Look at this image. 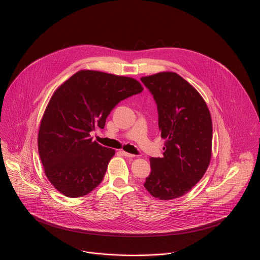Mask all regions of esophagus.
Here are the masks:
<instances>
[{"mask_svg":"<svg viewBox=\"0 0 260 260\" xmlns=\"http://www.w3.org/2000/svg\"><path fill=\"white\" fill-rule=\"evenodd\" d=\"M120 153H121L123 156H125V157H129V158H132V157H135V155H134V154L127 153V152H125V151H120Z\"/></svg>","mask_w":260,"mask_h":260,"instance_id":"esophagus-1","label":"esophagus"}]
</instances>
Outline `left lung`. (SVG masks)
<instances>
[{
  "instance_id": "8db88e82",
  "label": "left lung",
  "mask_w": 260,
  "mask_h": 260,
  "mask_svg": "<svg viewBox=\"0 0 260 260\" xmlns=\"http://www.w3.org/2000/svg\"><path fill=\"white\" fill-rule=\"evenodd\" d=\"M157 105L166 140L164 156L151 157L145 188L159 200L187 193L205 175L212 155V119L198 90L174 72L141 78Z\"/></svg>"
}]
</instances>
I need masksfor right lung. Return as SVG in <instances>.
Instances as JSON below:
<instances>
[{"mask_svg": "<svg viewBox=\"0 0 260 260\" xmlns=\"http://www.w3.org/2000/svg\"><path fill=\"white\" fill-rule=\"evenodd\" d=\"M142 90L134 78L82 70L54 91L40 123L38 150L55 189L80 198L103 181L115 150L92 142L90 132L104 128L113 108Z\"/></svg>", "mask_w": 260, "mask_h": 260, "instance_id": "obj_1", "label": "right lung"}]
</instances>
